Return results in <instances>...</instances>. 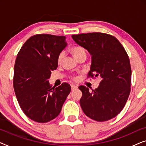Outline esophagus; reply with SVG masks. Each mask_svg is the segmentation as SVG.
I'll list each match as a JSON object with an SVG mask.
<instances>
[{
	"label": "esophagus",
	"mask_w": 146,
	"mask_h": 146,
	"mask_svg": "<svg viewBox=\"0 0 146 146\" xmlns=\"http://www.w3.org/2000/svg\"><path fill=\"white\" fill-rule=\"evenodd\" d=\"M76 88H78V86H76V85H74V84H72L71 85V89H72V90H76Z\"/></svg>",
	"instance_id": "1"
}]
</instances>
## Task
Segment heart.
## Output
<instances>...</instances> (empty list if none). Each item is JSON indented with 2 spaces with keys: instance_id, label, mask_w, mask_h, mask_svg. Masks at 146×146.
Wrapping results in <instances>:
<instances>
[{
  "instance_id": "obj_1",
  "label": "heart",
  "mask_w": 146,
  "mask_h": 146,
  "mask_svg": "<svg viewBox=\"0 0 146 146\" xmlns=\"http://www.w3.org/2000/svg\"><path fill=\"white\" fill-rule=\"evenodd\" d=\"M70 52L74 56V57L76 59H77L79 56H80L82 54H86V51L83 48L82 46H75L72 48L70 49ZM64 53L60 52L57 58V62L58 63H60L64 58Z\"/></svg>"
}]
</instances>
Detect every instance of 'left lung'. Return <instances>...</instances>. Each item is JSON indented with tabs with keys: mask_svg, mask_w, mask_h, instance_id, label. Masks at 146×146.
I'll list each match as a JSON object with an SVG mask.
<instances>
[{
	"mask_svg": "<svg viewBox=\"0 0 146 146\" xmlns=\"http://www.w3.org/2000/svg\"><path fill=\"white\" fill-rule=\"evenodd\" d=\"M72 37L92 56L89 76L102 78L99 86L92 92L86 86H79L84 113L98 121L113 118L122 110L130 93L131 70L124 48L116 38L105 33L80 34Z\"/></svg>",
	"mask_w": 146,
	"mask_h": 146,
	"instance_id": "obj_1",
	"label": "left lung"
}]
</instances>
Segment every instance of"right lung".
I'll list each match as a JSON object with an SVG mask.
<instances>
[{
	"instance_id": "obj_1",
	"label": "right lung",
	"mask_w": 146,
	"mask_h": 146,
	"mask_svg": "<svg viewBox=\"0 0 146 146\" xmlns=\"http://www.w3.org/2000/svg\"><path fill=\"white\" fill-rule=\"evenodd\" d=\"M64 36L42 34L26 41L18 53L13 86L22 110L32 120L46 123L60 112L71 91L68 83L52 88L48 79L58 67V56L66 46Z\"/></svg>"
}]
</instances>
